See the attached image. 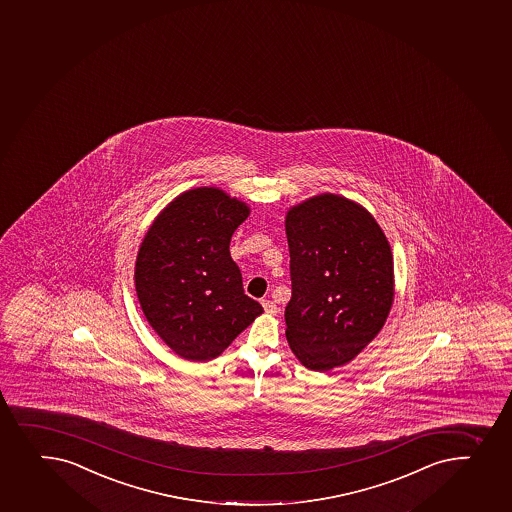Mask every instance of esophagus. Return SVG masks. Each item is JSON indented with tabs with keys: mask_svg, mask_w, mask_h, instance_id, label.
<instances>
[{
	"mask_svg": "<svg viewBox=\"0 0 512 512\" xmlns=\"http://www.w3.org/2000/svg\"><path fill=\"white\" fill-rule=\"evenodd\" d=\"M262 306H264L265 314H269V316H275L279 312V307L275 306L272 301H262Z\"/></svg>",
	"mask_w": 512,
	"mask_h": 512,
	"instance_id": "34e87169",
	"label": "esophagus"
}]
</instances>
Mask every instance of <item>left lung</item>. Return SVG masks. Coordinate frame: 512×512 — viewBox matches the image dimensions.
I'll list each match as a JSON object with an SVG mask.
<instances>
[{"mask_svg": "<svg viewBox=\"0 0 512 512\" xmlns=\"http://www.w3.org/2000/svg\"><path fill=\"white\" fill-rule=\"evenodd\" d=\"M292 297L285 338L302 366L353 361L385 326L395 270L390 242L363 205L321 193L285 215Z\"/></svg>", "mask_w": 512, "mask_h": 512, "instance_id": "obj_1", "label": "left lung"}]
</instances>
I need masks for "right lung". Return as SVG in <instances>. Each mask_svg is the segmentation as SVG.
Returning <instances> with one entry per match:
<instances>
[{
	"instance_id": "add662e5",
	"label": "right lung",
	"mask_w": 512,
	"mask_h": 512,
	"mask_svg": "<svg viewBox=\"0 0 512 512\" xmlns=\"http://www.w3.org/2000/svg\"><path fill=\"white\" fill-rule=\"evenodd\" d=\"M250 215L216 186L183 191L154 218L137 250L134 284L149 326L174 353L210 361L264 312L243 294L230 240Z\"/></svg>"
}]
</instances>
